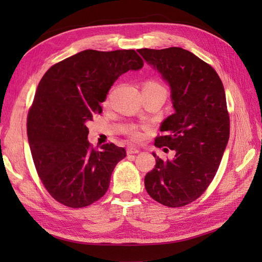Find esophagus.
Here are the masks:
<instances>
[{
    "label": "esophagus",
    "instance_id": "34e87169",
    "mask_svg": "<svg viewBox=\"0 0 262 262\" xmlns=\"http://www.w3.org/2000/svg\"><path fill=\"white\" fill-rule=\"evenodd\" d=\"M137 153H140V148L133 147V146L127 147V154H137Z\"/></svg>",
    "mask_w": 262,
    "mask_h": 262
}]
</instances>
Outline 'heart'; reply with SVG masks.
Masks as SVG:
<instances>
[{
  "instance_id": "obj_1",
  "label": "heart",
  "mask_w": 262,
  "mask_h": 262,
  "mask_svg": "<svg viewBox=\"0 0 262 262\" xmlns=\"http://www.w3.org/2000/svg\"><path fill=\"white\" fill-rule=\"evenodd\" d=\"M143 88H146V89H159V90H163L164 91V89H163L162 85H160L159 83L153 82V81L145 82V83H144ZM108 100H109V97L105 99V103L108 102ZM126 134L129 136L130 140H133V141H141L142 138H143V133L141 130V128L138 127V126H129L126 129Z\"/></svg>"
}]
</instances>
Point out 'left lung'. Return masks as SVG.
Segmentation results:
<instances>
[{
	"mask_svg": "<svg viewBox=\"0 0 262 262\" xmlns=\"http://www.w3.org/2000/svg\"><path fill=\"white\" fill-rule=\"evenodd\" d=\"M171 89L174 114L164 119L154 145L174 149L173 160L157 158L145 176L147 193L168 207L198 199L219 170L230 137L223 83L209 64L186 49H138ZM166 149V148H164Z\"/></svg>",
	"mask_w": 262,
	"mask_h": 262,
	"instance_id": "obj_1",
	"label": "left lung"
}]
</instances>
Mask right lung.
<instances>
[{
  "mask_svg": "<svg viewBox=\"0 0 262 262\" xmlns=\"http://www.w3.org/2000/svg\"><path fill=\"white\" fill-rule=\"evenodd\" d=\"M143 65L134 49H86L53 65L39 82L28 113V141L37 173L58 203L82 208L107 192L126 151L114 143L94 148L86 124L102 113L100 103L114 82Z\"/></svg>",
  "mask_w": 262,
  "mask_h": 262,
  "instance_id": "obj_1",
  "label": "right lung"
}]
</instances>
